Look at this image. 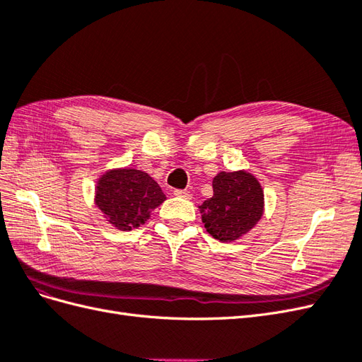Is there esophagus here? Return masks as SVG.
Wrapping results in <instances>:
<instances>
[{"instance_id": "1", "label": "esophagus", "mask_w": 362, "mask_h": 362, "mask_svg": "<svg viewBox=\"0 0 362 362\" xmlns=\"http://www.w3.org/2000/svg\"><path fill=\"white\" fill-rule=\"evenodd\" d=\"M173 194L175 196H180V198H184V199H192V193L187 192V190H173Z\"/></svg>"}]
</instances>
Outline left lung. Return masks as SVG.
Here are the masks:
<instances>
[{
    "label": "left lung",
    "instance_id": "obj_1",
    "mask_svg": "<svg viewBox=\"0 0 362 362\" xmlns=\"http://www.w3.org/2000/svg\"><path fill=\"white\" fill-rule=\"evenodd\" d=\"M264 193L255 177L245 170L221 172L213 180V198L199 208L206 231L221 242L242 237L259 221Z\"/></svg>",
    "mask_w": 362,
    "mask_h": 362
}]
</instances>
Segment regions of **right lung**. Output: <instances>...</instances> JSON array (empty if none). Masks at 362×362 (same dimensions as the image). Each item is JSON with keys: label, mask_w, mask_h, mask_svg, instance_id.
<instances>
[{"label": "right lung", "mask_w": 362, "mask_h": 362, "mask_svg": "<svg viewBox=\"0 0 362 362\" xmlns=\"http://www.w3.org/2000/svg\"><path fill=\"white\" fill-rule=\"evenodd\" d=\"M164 199L160 185L137 169L107 172L96 187V205L108 222L122 231L144 225L151 210Z\"/></svg>", "instance_id": "obj_1"}]
</instances>
